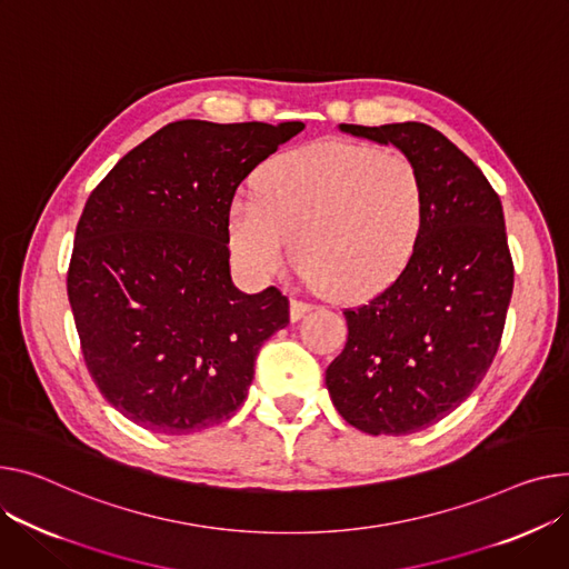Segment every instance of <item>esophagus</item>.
Instances as JSON below:
<instances>
[{"instance_id": "1", "label": "esophagus", "mask_w": 569, "mask_h": 569, "mask_svg": "<svg viewBox=\"0 0 569 569\" xmlns=\"http://www.w3.org/2000/svg\"><path fill=\"white\" fill-rule=\"evenodd\" d=\"M311 309H313V307H311V305H307V301H301V299H290V320H292V322L301 320V318H305Z\"/></svg>"}]
</instances>
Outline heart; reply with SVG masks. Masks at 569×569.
Masks as SVG:
<instances>
[{
	"instance_id": "b5f03b06",
	"label": "heart",
	"mask_w": 569,
	"mask_h": 569,
	"mask_svg": "<svg viewBox=\"0 0 569 569\" xmlns=\"http://www.w3.org/2000/svg\"><path fill=\"white\" fill-rule=\"evenodd\" d=\"M229 206V242L256 279L295 258L307 281L355 301L391 286L421 242L428 189L402 153L316 141L264 162Z\"/></svg>"
}]
</instances>
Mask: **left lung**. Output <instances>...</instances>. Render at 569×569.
Segmentation results:
<instances>
[{
  "instance_id": "8db88e82",
  "label": "left lung",
  "mask_w": 569,
  "mask_h": 569,
  "mask_svg": "<svg viewBox=\"0 0 569 569\" xmlns=\"http://www.w3.org/2000/svg\"><path fill=\"white\" fill-rule=\"evenodd\" d=\"M338 130L396 146L428 189L416 253L385 292L343 313L348 343L325 372L350 426L411 435L460 407L499 350L515 281L503 208L482 171L426 123Z\"/></svg>"
}]
</instances>
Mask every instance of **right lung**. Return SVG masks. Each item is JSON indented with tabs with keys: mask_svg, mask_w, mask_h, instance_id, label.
Masks as SVG:
<instances>
[{
	"mask_svg": "<svg viewBox=\"0 0 569 569\" xmlns=\"http://www.w3.org/2000/svg\"><path fill=\"white\" fill-rule=\"evenodd\" d=\"M305 130L301 121H176L93 189L74 231L68 299L87 368L132 423L189 435L231 419L260 346L290 322L274 286L231 279L238 184Z\"/></svg>",
	"mask_w": 569,
	"mask_h": 569,
	"instance_id": "add662e5",
	"label": "right lung"
}]
</instances>
